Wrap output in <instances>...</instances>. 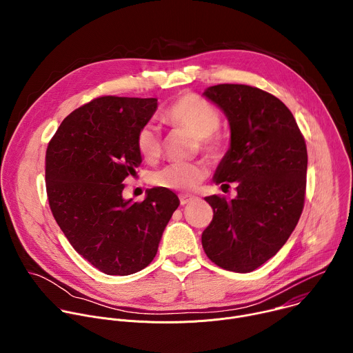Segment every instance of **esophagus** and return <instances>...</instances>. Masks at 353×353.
<instances>
[{"mask_svg":"<svg viewBox=\"0 0 353 353\" xmlns=\"http://www.w3.org/2000/svg\"><path fill=\"white\" fill-rule=\"evenodd\" d=\"M191 201H194L192 195H188V194H181L180 195V204L181 205H187L188 203H191Z\"/></svg>","mask_w":353,"mask_h":353,"instance_id":"obj_1","label":"esophagus"}]
</instances>
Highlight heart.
Wrapping results in <instances>:
<instances>
[{"mask_svg":"<svg viewBox=\"0 0 353 353\" xmlns=\"http://www.w3.org/2000/svg\"><path fill=\"white\" fill-rule=\"evenodd\" d=\"M163 119L180 128H184L198 137L199 146L215 158L222 149V137L216 132L221 123V113L210 100L196 93H185L165 112ZM137 148L146 161H155L162 152V141L155 124L142 125L137 134ZM207 168L199 162L172 163L154 174V183L159 187L191 191L195 190L207 177Z\"/></svg>","mask_w":353,"mask_h":353,"instance_id":"b5f03b06","label":"heart"}]
</instances>
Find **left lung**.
I'll return each mask as SVG.
<instances>
[{"instance_id": "left-lung-1", "label": "left lung", "mask_w": 353, "mask_h": 353, "mask_svg": "<svg viewBox=\"0 0 353 353\" xmlns=\"http://www.w3.org/2000/svg\"><path fill=\"white\" fill-rule=\"evenodd\" d=\"M204 96L226 116L230 146L214 174L236 183L233 199L205 196L214 210L201 241L223 270L251 272L274 257L303 211L307 149L290 110L259 88L221 83Z\"/></svg>"}]
</instances>
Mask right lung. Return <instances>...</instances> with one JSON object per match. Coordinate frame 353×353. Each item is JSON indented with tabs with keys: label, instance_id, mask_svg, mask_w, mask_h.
I'll return each mask as SVG.
<instances>
[{
	"label": "right lung",
	"instance_id": "right-lung-1",
	"mask_svg": "<svg viewBox=\"0 0 353 353\" xmlns=\"http://www.w3.org/2000/svg\"><path fill=\"white\" fill-rule=\"evenodd\" d=\"M157 109L155 97H97L67 116L47 146L53 216L77 253L108 275L149 265L180 204L163 187L146 190L142 203L123 196L142 162L137 134Z\"/></svg>",
	"mask_w": 353,
	"mask_h": 353
}]
</instances>
